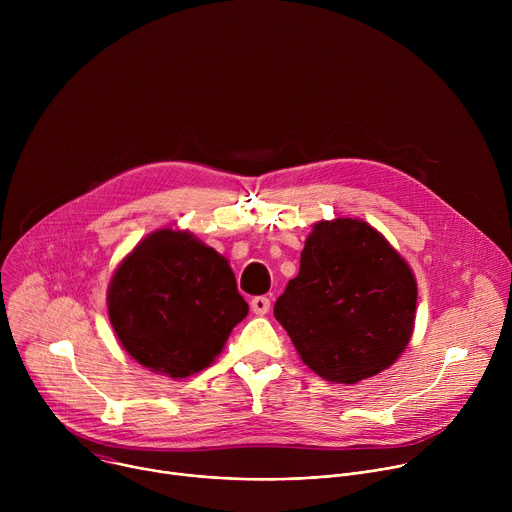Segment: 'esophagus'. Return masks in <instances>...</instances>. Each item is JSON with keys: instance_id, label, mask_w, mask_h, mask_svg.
I'll list each match as a JSON object with an SVG mask.
<instances>
[{"instance_id": "esophagus-1", "label": "esophagus", "mask_w": 512, "mask_h": 512, "mask_svg": "<svg viewBox=\"0 0 512 512\" xmlns=\"http://www.w3.org/2000/svg\"><path fill=\"white\" fill-rule=\"evenodd\" d=\"M269 308H271V300L265 298V296H255V298L251 300V310H253L257 316L267 314Z\"/></svg>"}]
</instances>
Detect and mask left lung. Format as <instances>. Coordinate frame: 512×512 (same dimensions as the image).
I'll return each instance as SVG.
<instances>
[{
    "instance_id": "left-lung-1",
    "label": "left lung",
    "mask_w": 512,
    "mask_h": 512,
    "mask_svg": "<svg viewBox=\"0 0 512 512\" xmlns=\"http://www.w3.org/2000/svg\"><path fill=\"white\" fill-rule=\"evenodd\" d=\"M409 265L371 225L336 218L314 225L273 314L322 379L354 385L399 358L415 320Z\"/></svg>"
}]
</instances>
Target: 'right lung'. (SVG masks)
I'll use <instances>...</instances> for the list:
<instances>
[{
    "mask_svg": "<svg viewBox=\"0 0 512 512\" xmlns=\"http://www.w3.org/2000/svg\"><path fill=\"white\" fill-rule=\"evenodd\" d=\"M107 302L123 348L172 379L206 369L249 312L227 259L170 229L143 239L119 265Z\"/></svg>",
    "mask_w": 512,
    "mask_h": 512,
    "instance_id": "1",
    "label": "right lung"
}]
</instances>
